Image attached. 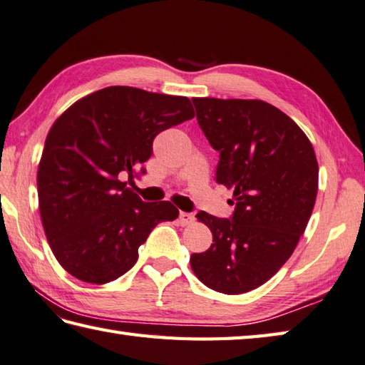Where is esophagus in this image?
I'll return each mask as SVG.
<instances>
[{
    "label": "esophagus",
    "mask_w": 365,
    "mask_h": 365,
    "mask_svg": "<svg viewBox=\"0 0 365 365\" xmlns=\"http://www.w3.org/2000/svg\"><path fill=\"white\" fill-rule=\"evenodd\" d=\"M178 221H180L182 226H187V225H191L192 221H195V217H192V213L180 212V215H178Z\"/></svg>",
    "instance_id": "1"
}]
</instances>
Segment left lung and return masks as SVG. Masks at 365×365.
<instances>
[{
  "mask_svg": "<svg viewBox=\"0 0 365 365\" xmlns=\"http://www.w3.org/2000/svg\"><path fill=\"white\" fill-rule=\"evenodd\" d=\"M197 123L220 153L217 183L234 190L231 218L199 212L213 244L192 253L205 287L242 294L266 283L294 252L318 192L310 140L287 113L259 99L195 98Z\"/></svg>",
  "mask_w": 365,
  "mask_h": 365,
  "instance_id": "8db88e82",
  "label": "left lung"
}]
</instances>
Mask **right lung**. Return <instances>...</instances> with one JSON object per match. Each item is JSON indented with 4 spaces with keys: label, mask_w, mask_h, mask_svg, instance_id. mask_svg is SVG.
I'll return each instance as SVG.
<instances>
[{
    "label": "right lung",
    "mask_w": 365,
    "mask_h": 365,
    "mask_svg": "<svg viewBox=\"0 0 365 365\" xmlns=\"http://www.w3.org/2000/svg\"><path fill=\"white\" fill-rule=\"evenodd\" d=\"M192 117L185 96L107 87L55 121L38 168V197L50 248L66 272L95 284L117 280L153 227L178 217L169 201H142L121 177L152 156L161 131Z\"/></svg>",
    "instance_id": "obj_1"
}]
</instances>
